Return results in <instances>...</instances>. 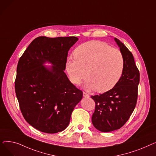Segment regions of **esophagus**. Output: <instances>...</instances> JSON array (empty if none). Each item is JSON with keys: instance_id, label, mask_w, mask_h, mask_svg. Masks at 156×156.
<instances>
[{"instance_id": "1", "label": "esophagus", "mask_w": 156, "mask_h": 156, "mask_svg": "<svg viewBox=\"0 0 156 156\" xmlns=\"http://www.w3.org/2000/svg\"><path fill=\"white\" fill-rule=\"evenodd\" d=\"M83 97H89V95L87 94V93H86L85 92H83Z\"/></svg>"}]
</instances>
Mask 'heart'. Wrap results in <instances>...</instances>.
<instances>
[{"label":"heart","mask_w":156,"mask_h":156,"mask_svg":"<svg viewBox=\"0 0 156 156\" xmlns=\"http://www.w3.org/2000/svg\"><path fill=\"white\" fill-rule=\"evenodd\" d=\"M73 55L75 58L69 57L66 62L69 78L78 85L88 75L85 87L88 90L96 89L100 93L110 90L118 83L123 72L122 52L101 41L81 44L74 51Z\"/></svg>","instance_id":"obj_1"}]
</instances>
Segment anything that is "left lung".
<instances>
[{"instance_id":"obj_1","label":"left lung","mask_w":156,"mask_h":156,"mask_svg":"<svg viewBox=\"0 0 156 156\" xmlns=\"http://www.w3.org/2000/svg\"><path fill=\"white\" fill-rule=\"evenodd\" d=\"M114 40L124 58L122 76L110 90L91 96L95 103L92 123L96 129L103 132L119 129L126 123L135 108L140 82V73L132 53L118 38Z\"/></svg>"}]
</instances>
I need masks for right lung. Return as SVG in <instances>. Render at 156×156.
I'll list each match as a JSON object with an SVG mask.
<instances>
[{"label":"right lung","instance_id":"add662e5","mask_svg":"<svg viewBox=\"0 0 156 156\" xmlns=\"http://www.w3.org/2000/svg\"><path fill=\"white\" fill-rule=\"evenodd\" d=\"M75 37H38L21 56L15 80V92L23 116L35 129L56 133L66 128L71 113L83 97L64 72ZM51 62L47 69L43 64Z\"/></svg>","mask_w":156,"mask_h":156}]
</instances>
